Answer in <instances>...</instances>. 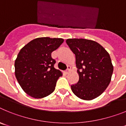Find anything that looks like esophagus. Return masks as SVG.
Here are the masks:
<instances>
[{
	"mask_svg": "<svg viewBox=\"0 0 126 126\" xmlns=\"http://www.w3.org/2000/svg\"><path fill=\"white\" fill-rule=\"evenodd\" d=\"M70 71H71V66L68 65V66H67V69L66 71H65V73H69L70 72Z\"/></svg>",
	"mask_w": 126,
	"mask_h": 126,
	"instance_id": "1",
	"label": "esophagus"
}]
</instances>
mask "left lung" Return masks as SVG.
Masks as SVG:
<instances>
[{"instance_id": "left-lung-1", "label": "left lung", "mask_w": 126, "mask_h": 126, "mask_svg": "<svg viewBox=\"0 0 126 126\" xmlns=\"http://www.w3.org/2000/svg\"><path fill=\"white\" fill-rule=\"evenodd\" d=\"M76 56L79 81L71 85L76 96L84 100H92L106 90L113 71L109 53L98 43L83 38L66 40Z\"/></svg>"}]
</instances>
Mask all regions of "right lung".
I'll return each mask as SVG.
<instances>
[{
    "mask_svg": "<svg viewBox=\"0 0 126 126\" xmlns=\"http://www.w3.org/2000/svg\"><path fill=\"white\" fill-rule=\"evenodd\" d=\"M64 42L62 38L41 37L27 43L15 61V76L24 92L34 98H42L55 90L57 79L62 75L53 65L51 54Z\"/></svg>",
    "mask_w": 126,
    "mask_h": 126,
    "instance_id": "obj_1",
    "label": "right lung"
}]
</instances>
